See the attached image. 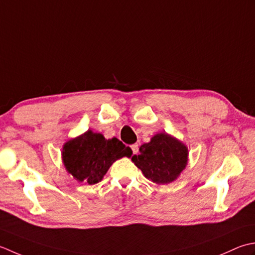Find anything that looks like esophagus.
<instances>
[{
    "instance_id": "1",
    "label": "esophagus",
    "mask_w": 255,
    "mask_h": 255,
    "mask_svg": "<svg viewBox=\"0 0 255 255\" xmlns=\"http://www.w3.org/2000/svg\"><path fill=\"white\" fill-rule=\"evenodd\" d=\"M131 149H132L133 154H136L138 152V145L137 144H132L131 145Z\"/></svg>"
}]
</instances>
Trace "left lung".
Masks as SVG:
<instances>
[{"mask_svg": "<svg viewBox=\"0 0 255 255\" xmlns=\"http://www.w3.org/2000/svg\"><path fill=\"white\" fill-rule=\"evenodd\" d=\"M188 150L183 143L166 133L156 134L139 147L132 160L144 176L156 184H168L186 167Z\"/></svg>", "mask_w": 255, "mask_h": 255, "instance_id": "8db88e82", "label": "left lung"}]
</instances>
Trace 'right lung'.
Here are the masks:
<instances>
[{
  "label": "right lung",
  "mask_w": 255,
  "mask_h": 255,
  "mask_svg": "<svg viewBox=\"0 0 255 255\" xmlns=\"http://www.w3.org/2000/svg\"><path fill=\"white\" fill-rule=\"evenodd\" d=\"M131 155V148L117 137L106 139L101 134L88 131L65 144L62 160L77 180L93 185L103 178L113 162Z\"/></svg>",
  "instance_id": "obj_1"
}]
</instances>
